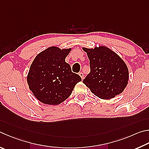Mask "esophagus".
Instances as JSON below:
<instances>
[{
	"mask_svg": "<svg viewBox=\"0 0 149 149\" xmlns=\"http://www.w3.org/2000/svg\"><path fill=\"white\" fill-rule=\"evenodd\" d=\"M79 76L81 77V79H84V74H83L82 72H80L79 74Z\"/></svg>",
	"mask_w": 149,
	"mask_h": 149,
	"instance_id": "1",
	"label": "esophagus"
}]
</instances>
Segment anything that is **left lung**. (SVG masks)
Returning <instances> with one entry per match:
<instances>
[{
	"label": "left lung",
	"instance_id": "obj_1",
	"mask_svg": "<svg viewBox=\"0 0 149 149\" xmlns=\"http://www.w3.org/2000/svg\"><path fill=\"white\" fill-rule=\"evenodd\" d=\"M90 61L91 72L83 83L91 93L103 100H109L123 93L129 79L128 68L119 56L104 45L82 48Z\"/></svg>",
	"mask_w": 149,
	"mask_h": 149
}]
</instances>
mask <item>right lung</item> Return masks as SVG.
Listing matches in <instances>:
<instances>
[{
    "label": "right lung",
    "instance_id": "obj_1",
    "mask_svg": "<svg viewBox=\"0 0 149 149\" xmlns=\"http://www.w3.org/2000/svg\"><path fill=\"white\" fill-rule=\"evenodd\" d=\"M71 50L51 46L38 54L32 63L26 80L33 95L43 104H61L81 81L65 62Z\"/></svg>",
    "mask_w": 149,
    "mask_h": 149
}]
</instances>
